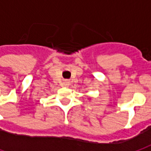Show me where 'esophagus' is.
Wrapping results in <instances>:
<instances>
[{"label":"esophagus","mask_w":151,"mask_h":151,"mask_svg":"<svg viewBox=\"0 0 151 151\" xmlns=\"http://www.w3.org/2000/svg\"><path fill=\"white\" fill-rule=\"evenodd\" d=\"M62 85L63 86V87H68V86H69V81L63 80V83H62Z\"/></svg>","instance_id":"obj_1"}]
</instances>
